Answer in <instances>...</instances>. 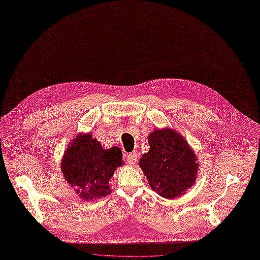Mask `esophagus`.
<instances>
[{
    "label": "esophagus",
    "instance_id": "obj_1",
    "mask_svg": "<svg viewBox=\"0 0 260 260\" xmlns=\"http://www.w3.org/2000/svg\"><path fill=\"white\" fill-rule=\"evenodd\" d=\"M137 157H138V155L136 152H131V153H127V155L125 156V160H126V162L134 165L137 161Z\"/></svg>",
    "mask_w": 260,
    "mask_h": 260
}]
</instances>
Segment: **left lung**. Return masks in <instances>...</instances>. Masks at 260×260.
Listing matches in <instances>:
<instances>
[{
  "instance_id": "obj_1",
  "label": "left lung",
  "mask_w": 260,
  "mask_h": 260,
  "mask_svg": "<svg viewBox=\"0 0 260 260\" xmlns=\"http://www.w3.org/2000/svg\"><path fill=\"white\" fill-rule=\"evenodd\" d=\"M149 151L140 159V167L153 191L173 199L191 187L198 170L197 157L186 141L176 132L165 128L148 137Z\"/></svg>"
}]
</instances>
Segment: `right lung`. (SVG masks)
<instances>
[{
	"label": "right lung",
	"instance_id": "obj_1",
	"mask_svg": "<svg viewBox=\"0 0 260 260\" xmlns=\"http://www.w3.org/2000/svg\"><path fill=\"white\" fill-rule=\"evenodd\" d=\"M65 152L61 169L67 182L84 200L110 193V178L122 164V151L116 146L104 149L90 134L80 135Z\"/></svg>",
	"mask_w": 260,
	"mask_h": 260
}]
</instances>
